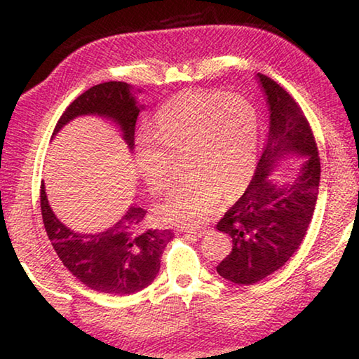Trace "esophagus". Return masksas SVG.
I'll return each instance as SVG.
<instances>
[{
    "instance_id": "1",
    "label": "esophagus",
    "mask_w": 359,
    "mask_h": 359,
    "mask_svg": "<svg viewBox=\"0 0 359 359\" xmlns=\"http://www.w3.org/2000/svg\"><path fill=\"white\" fill-rule=\"evenodd\" d=\"M185 233L188 234H194V236H204L205 233H208V228H203V226H194V228H185L184 229Z\"/></svg>"
}]
</instances>
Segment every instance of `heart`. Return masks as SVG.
<instances>
[{
	"mask_svg": "<svg viewBox=\"0 0 359 359\" xmlns=\"http://www.w3.org/2000/svg\"><path fill=\"white\" fill-rule=\"evenodd\" d=\"M154 141H139L136 168L151 193L168 190L172 156H184V184L156 208L169 223L208 217L223 196L244 190L257 165L258 115L239 95L187 92L158 114Z\"/></svg>",
	"mask_w": 359,
	"mask_h": 359,
	"instance_id": "1",
	"label": "heart"
}]
</instances>
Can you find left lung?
Masks as SVG:
<instances>
[{
  "label": "left lung",
  "instance_id": "8db88e82",
  "mask_svg": "<svg viewBox=\"0 0 359 359\" xmlns=\"http://www.w3.org/2000/svg\"><path fill=\"white\" fill-rule=\"evenodd\" d=\"M257 77L269 106V131L250 185L217 223L233 241L217 272L239 285L263 280L293 257L312 222L320 185L318 149L302 109L271 77ZM290 153L306 160L294 182L277 186L269 175Z\"/></svg>",
  "mask_w": 359,
  "mask_h": 359
}]
</instances>
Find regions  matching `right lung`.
Wrapping results in <instances>:
<instances>
[{
  "label": "right lung",
  "mask_w": 359,
  "mask_h": 359,
  "mask_svg": "<svg viewBox=\"0 0 359 359\" xmlns=\"http://www.w3.org/2000/svg\"><path fill=\"white\" fill-rule=\"evenodd\" d=\"M141 109L126 82L95 85L66 107L53 136L79 115H100L120 126L125 142L133 149ZM41 212L48 239L66 269L98 293L125 296L149 287L160 271L163 250L174 236L171 229H144L145 210L135 205L102 233H76L52 212L44 184L41 185Z\"/></svg>",
  "instance_id": "1"
}]
</instances>
